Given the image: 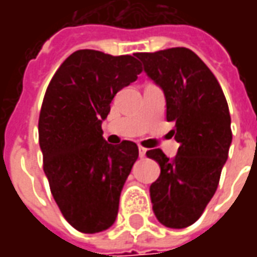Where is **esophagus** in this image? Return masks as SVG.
<instances>
[{
    "label": "esophagus",
    "mask_w": 257,
    "mask_h": 257,
    "mask_svg": "<svg viewBox=\"0 0 257 257\" xmlns=\"http://www.w3.org/2000/svg\"><path fill=\"white\" fill-rule=\"evenodd\" d=\"M146 151H147V150H146L145 147H143V146H140V145H139V156H140V157H145V156H146Z\"/></svg>",
    "instance_id": "obj_1"
}]
</instances>
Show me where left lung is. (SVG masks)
Wrapping results in <instances>:
<instances>
[{
  "label": "left lung",
  "instance_id": "1",
  "mask_svg": "<svg viewBox=\"0 0 257 257\" xmlns=\"http://www.w3.org/2000/svg\"><path fill=\"white\" fill-rule=\"evenodd\" d=\"M167 99V121L179 150L169 160L161 149L146 156L160 164L150 186L153 210L164 226L184 228L204 213L220 180L231 145V118L220 84L189 48L136 53Z\"/></svg>",
  "mask_w": 257,
  "mask_h": 257
}]
</instances>
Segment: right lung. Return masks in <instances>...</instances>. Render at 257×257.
<instances>
[{"label": "right lung", "mask_w": 257, "mask_h": 257, "mask_svg": "<svg viewBox=\"0 0 257 257\" xmlns=\"http://www.w3.org/2000/svg\"><path fill=\"white\" fill-rule=\"evenodd\" d=\"M142 71L131 55L79 49L48 85L38 119L44 172L62 215L81 232L103 231L118 215L121 190L139 149L129 140L108 145L101 121L118 90Z\"/></svg>", "instance_id": "1"}]
</instances>
